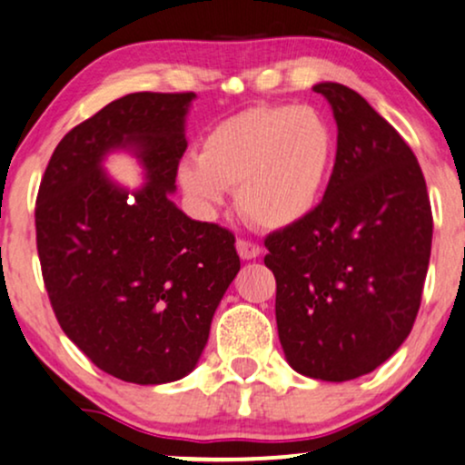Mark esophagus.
Here are the masks:
<instances>
[{
    "mask_svg": "<svg viewBox=\"0 0 465 465\" xmlns=\"http://www.w3.org/2000/svg\"><path fill=\"white\" fill-rule=\"evenodd\" d=\"M237 252H239V256H242L243 261L259 259V256H261L259 245L250 243V242H243V239H239V242H237Z\"/></svg>",
    "mask_w": 465,
    "mask_h": 465,
    "instance_id": "1",
    "label": "esophagus"
}]
</instances>
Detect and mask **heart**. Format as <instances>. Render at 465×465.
I'll return each instance as SVG.
<instances>
[{
	"instance_id": "heart-1",
	"label": "heart",
	"mask_w": 465,
	"mask_h": 465,
	"mask_svg": "<svg viewBox=\"0 0 465 465\" xmlns=\"http://www.w3.org/2000/svg\"><path fill=\"white\" fill-rule=\"evenodd\" d=\"M336 134L312 107L254 105L217 123L198 159L179 165L183 192L204 211L234 189L239 211L267 231L311 217L336 165Z\"/></svg>"
}]
</instances>
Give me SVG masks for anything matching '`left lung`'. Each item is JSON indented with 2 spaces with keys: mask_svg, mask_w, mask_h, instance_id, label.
Segmentation results:
<instances>
[{
  "mask_svg": "<svg viewBox=\"0 0 465 465\" xmlns=\"http://www.w3.org/2000/svg\"><path fill=\"white\" fill-rule=\"evenodd\" d=\"M334 112L336 165L311 217L265 239L286 362L349 381L403 345L420 308L433 217L416 154L342 84L314 85Z\"/></svg>",
  "mask_w": 465,
  "mask_h": 465,
  "instance_id": "left-lung-1",
  "label": "left lung"
}]
</instances>
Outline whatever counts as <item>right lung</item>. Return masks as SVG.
Listing matches in <instances>:
<instances>
[{"label":"right lung","mask_w":465,"mask_h":465,"mask_svg":"<svg viewBox=\"0 0 465 465\" xmlns=\"http://www.w3.org/2000/svg\"><path fill=\"white\" fill-rule=\"evenodd\" d=\"M193 99L112 101L62 137L36 198V248L57 323L101 371L140 386L196 369L242 267L231 231L192 220L170 200ZM120 147L147 172L135 193L102 170Z\"/></svg>","instance_id":"right-lung-1"}]
</instances>
